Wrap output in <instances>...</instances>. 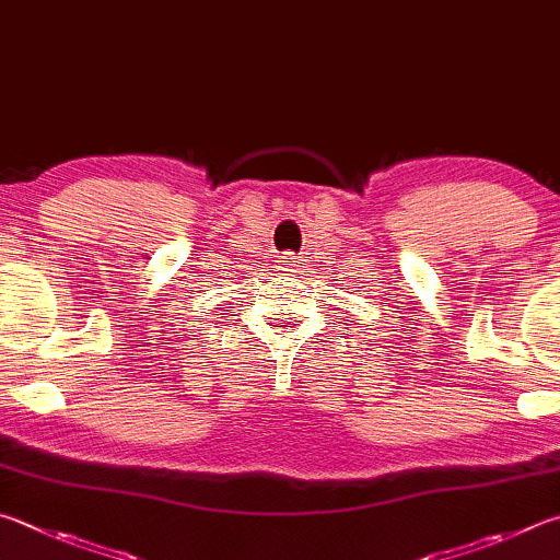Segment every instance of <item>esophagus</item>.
<instances>
[{"label":"esophagus","mask_w":560,"mask_h":560,"mask_svg":"<svg viewBox=\"0 0 560 560\" xmlns=\"http://www.w3.org/2000/svg\"><path fill=\"white\" fill-rule=\"evenodd\" d=\"M299 267V257L293 252H283L279 257V269L281 271H293Z\"/></svg>","instance_id":"esophagus-1"}]
</instances>
